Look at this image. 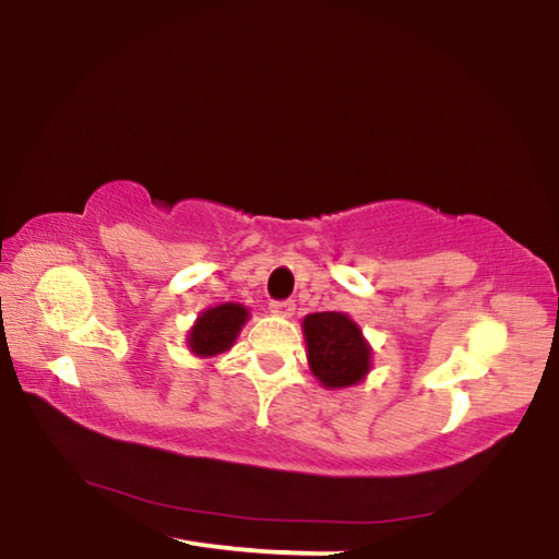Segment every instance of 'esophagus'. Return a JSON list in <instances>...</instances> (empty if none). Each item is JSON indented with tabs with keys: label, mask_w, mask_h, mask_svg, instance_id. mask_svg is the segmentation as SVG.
Returning <instances> with one entry per match:
<instances>
[{
	"label": "esophagus",
	"mask_w": 559,
	"mask_h": 559,
	"mask_svg": "<svg viewBox=\"0 0 559 559\" xmlns=\"http://www.w3.org/2000/svg\"><path fill=\"white\" fill-rule=\"evenodd\" d=\"M269 310L273 316H281V318H290L293 310H296V302L293 300H273Z\"/></svg>",
	"instance_id": "34e87169"
}]
</instances>
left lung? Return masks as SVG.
Returning <instances> with one entry per match:
<instances>
[{
	"label": "left lung",
	"mask_w": 559,
	"mask_h": 559,
	"mask_svg": "<svg viewBox=\"0 0 559 559\" xmlns=\"http://www.w3.org/2000/svg\"><path fill=\"white\" fill-rule=\"evenodd\" d=\"M302 335L308 345L310 372L328 390L353 386L370 372L372 347L349 316L335 310L310 313L302 318Z\"/></svg>",
	"instance_id": "obj_1"
}]
</instances>
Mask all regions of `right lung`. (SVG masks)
Instances as JSON below:
<instances>
[{
	"label": "right lung",
	"instance_id": "add662e5",
	"mask_svg": "<svg viewBox=\"0 0 559 559\" xmlns=\"http://www.w3.org/2000/svg\"><path fill=\"white\" fill-rule=\"evenodd\" d=\"M246 320H249V310L241 302H222V306L206 308L189 330L187 345L197 357L222 355L236 343V335L241 333Z\"/></svg>",
	"mask_w": 559,
	"mask_h": 559
}]
</instances>
